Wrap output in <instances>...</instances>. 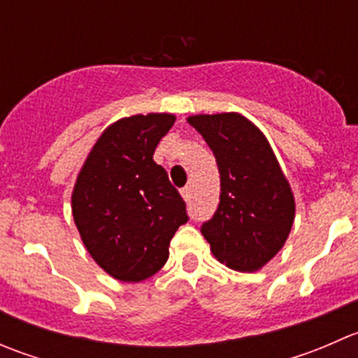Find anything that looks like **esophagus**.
<instances>
[{"label": "esophagus", "instance_id": "esophagus-1", "mask_svg": "<svg viewBox=\"0 0 358 358\" xmlns=\"http://www.w3.org/2000/svg\"><path fill=\"white\" fill-rule=\"evenodd\" d=\"M190 196H192V189H190V187H185V189H182V197H183V201L189 202V201H190Z\"/></svg>", "mask_w": 358, "mask_h": 358}]
</instances>
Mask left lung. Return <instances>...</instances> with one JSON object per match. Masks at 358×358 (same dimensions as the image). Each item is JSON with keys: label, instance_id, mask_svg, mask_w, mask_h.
I'll return each instance as SVG.
<instances>
[{"label": "left lung", "instance_id": "8db88e82", "mask_svg": "<svg viewBox=\"0 0 358 358\" xmlns=\"http://www.w3.org/2000/svg\"><path fill=\"white\" fill-rule=\"evenodd\" d=\"M187 122L216 157L220 204L201 229L213 256L237 272H258L286 244L294 194L262 129L239 112L194 114Z\"/></svg>", "mask_w": 358, "mask_h": 358}]
</instances>
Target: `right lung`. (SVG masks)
Returning a JSON list of instances; mask_svg holds the SVG:
<instances>
[{"label": "right lung", "instance_id": "right-lung-1", "mask_svg": "<svg viewBox=\"0 0 358 358\" xmlns=\"http://www.w3.org/2000/svg\"><path fill=\"white\" fill-rule=\"evenodd\" d=\"M175 114L150 112L107 126L86 156L71 196L74 223L96 265L121 282L162 268L169 241L189 220L185 202L154 161Z\"/></svg>", "mask_w": 358, "mask_h": 358}]
</instances>
